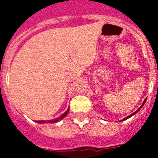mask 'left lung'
<instances>
[{"label":"left lung","instance_id":"1","mask_svg":"<svg viewBox=\"0 0 158 158\" xmlns=\"http://www.w3.org/2000/svg\"><path fill=\"white\" fill-rule=\"evenodd\" d=\"M146 100H144V102H143V104H142V106H141V107H139V109L137 110V111H135V112H134V113H133V114H131V115H128V116H127V117H126V118H123V120H121V121H124V120H126V119H127V118H130V117H131V116H132V115H135V114H136V113H137V112H138V111H139V110H140V109H141V108H142V106L144 105V104H145V102H146Z\"/></svg>","mask_w":158,"mask_h":158}]
</instances>
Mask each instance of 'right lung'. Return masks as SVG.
<instances>
[{"label":"right lung","instance_id":"add662e5","mask_svg":"<svg viewBox=\"0 0 158 158\" xmlns=\"http://www.w3.org/2000/svg\"><path fill=\"white\" fill-rule=\"evenodd\" d=\"M69 107L68 108V110H67L66 111H65V113H63L62 115H60L58 118H54V119H51V120H40V121H35L36 123H55L58 122V121H60L61 119H62L63 118H65V115L68 114V112H69Z\"/></svg>","mask_w":158,"mask_h":158}]
</instances>
